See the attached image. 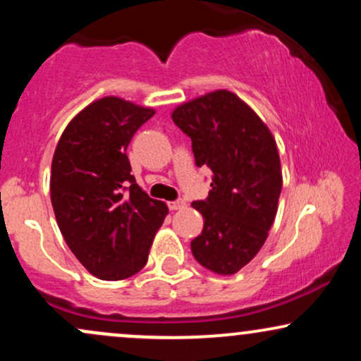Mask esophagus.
I'll use <instances>...</instances> for the list:
<instances>
[{"instance_id": "1", "label": "esophagus", "mask_w": 361, "mask_h": 361, "mask_svg": "<svg viewBox=\"0 0 361 361\" xmlns=\"http://www.w3.org/2000/svg\"><path fill=\"white\" fill-rule=\"evenodd\" d=\"M186 204H185V200L183 198H176V200H173V202H168V207H169V210H180V209H183Z\"/></svg>"}]
</instances>
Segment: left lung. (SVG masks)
<instances>
[{
	"label": "left lung",
	"mask_w": 361,
	"mask_h": 361,
	"mask_svg": "<svg viewBox=\"0 0 361 361\" xmlns=\"http://www.w3.org/2000/svg\"><path fill=\"white\" fill-rule=\"evenodd\" d=\"M171 117L192 139L195 164L212 171L209 197L192 204L204 215L192 252L202 267L233 275L258 255L275 221L281 192L275 139L258 115L226 90L183 103Z\"/></svg>",
	"instance_id": "obj_1"
}]
</instances>
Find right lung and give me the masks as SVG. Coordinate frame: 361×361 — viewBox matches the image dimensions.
Listing matches in <instances>:
<instances>
[{"mask_svg":"<svg viewBox=\"0 0 361 361\" xmlns=\"http://www.w3.org/2000/svg\"><path fill=\"white\" fill-rule=\"evenodd\" d=\"M154 110L106 97L78 114L52 157L51 200L62 238L91 275L123 280L142 270L168 214L135 183L127 147Z\"/></svg>","mask_w":361,"mask_h":361,"instance_id":"obj_1","label":"right lung"}]
</instances>
